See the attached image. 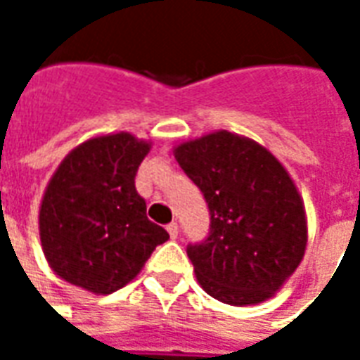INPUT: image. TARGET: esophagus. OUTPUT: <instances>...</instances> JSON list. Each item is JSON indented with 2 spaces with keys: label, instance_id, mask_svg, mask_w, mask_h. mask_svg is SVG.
<instances>
[{
  "label": "esophagus",
  "instance_id": "obj_1",
  "mask_svg": "<svg viewBox=\"0 0 360 360\" xmlns=\"http://www.w3.org/2000/svg\"><path fill=\"white\" fill-rule=\"evenodd\" d=\"M167 233H169V237H172V239H177V235H179V226H177L175 221H173V224H169V226H167Z\"/></svg>",
  "mask_w": 360,
  "mask_h": 360
}]
</instances>
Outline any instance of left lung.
Masks as SVG:
<instances>
[{
    "instance_id": "8db88e82",
    "label": "left lung",
    "mask_w": 360,
    "mask_h": 360,
    "mask_svg": "<svg viewBox=\"0 0 360 360\" xmlns=\"http://www.w3.org/2000/svg\"><path fill=\"white\" fill-rule=\"evenodd\" d=\"M173 156L210 210L208 239L187 250L198 285L231 307L271 299L309 241L304 202L289 172L266 146L224 129L175 144Z\"/></svg>"
}]
</instances>
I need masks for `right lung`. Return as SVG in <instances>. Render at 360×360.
Wrapping results in <instances>:
<instances>
[{"label":"right lung","instance_id":"right-lung-1","mask_svg":"<svg viewBox=\"0 0 360 360\" xmlns=\"http://www.w3.org/2000/svg\"><path fill=\"white\" fill-rule=\"evenodd\" d=\"M152 142L127 131L92 136L67 154L44 191L38 231L56 276L92 295L131 283L169 239L146 218L134 175Z\"/></svg>","mask_w":360,"mask_h":360}]
</instances>
